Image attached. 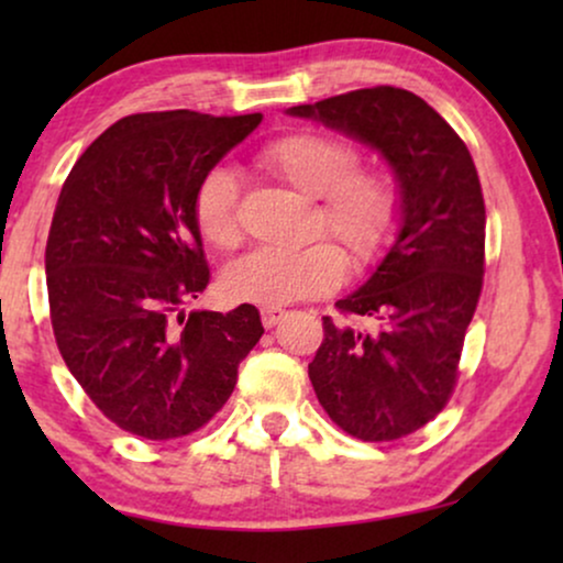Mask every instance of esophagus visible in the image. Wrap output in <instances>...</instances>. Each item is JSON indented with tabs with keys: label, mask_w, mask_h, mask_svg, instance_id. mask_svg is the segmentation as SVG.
<instances>
[{
	"label": "esophagus",
	"mask_w": 563,
	"mask_h": 563,
	"mask_svg": "<svg viewBox=\"0 0 563 563\" xmlns=\"http://www.w3.org/2000/svg\"><path fill=\"white\" fill-rule=\"evenodd\" d=\"M284 318H287V310H282V307H261V322H264V328H274Z\"/></svg>",
	"instance_id": "34e87169"
}]
</instances>
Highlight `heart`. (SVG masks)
I'll return each mask as SVG.
<instances>
[{
    "instance_id": "heart-1",
    "label": "heart",
    "mask_w": 563,
    "mask_h": 563,
    "mask_svg": "<svg viewBox=\"0 0 563 563\" xmlns=\"http://www.w3.org/2000/svg\"><path fill=\"white\" fill-rule=\"evenodd\" d=\"M268 172L318 199V233L333 235L353 266L376 264L395 241L402 197L395 176L361 172V156L349 141L322 133L284 135L261 151ZM238 176L230 168H212L195 195L197 228L214 249H235L243 238L238 214ZM345 261L325 241L302 249H256L225 268L228 295L264 307H282L318 297L343 279Z\"/></svg>"
}]
</instances>
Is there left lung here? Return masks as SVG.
I'll return each instance as SVG.
<instances>
[{
    "mask_svg": "<svg viewBox=\"0 0 563 563\" xmlns=\"http://www.w3.org/2000/svg\"><path fill=\"white\" fill-rule=\"evenodd\" d=\"M287 114L368 145L395 174L402 197L395 241L372 276L335 302L345 314L376 320V330L322 318L325 341L310 382L345 433L397 441L449 402L479 302L487 214L472 153L407 89H356Z\"/></svg>",
    "mask_w": 563,
    "mask_h": 563,
    "instance_id": "obj_1",
    "label": "left lung"
}]
</instances>
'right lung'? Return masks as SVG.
<instances>
[{
  "label": "right lung",
  "mask_w": 563,
  "mask_h": 563,
  "mask_svg": "<svg viewBox=\"0 0 563 563\" xmlns=\"http://www.w3.org/2000/svg\"><path fill=\"white\" fill-rule=\"evenodd\" d=\"M264 114H130L84 151L53 212L45 274L68 372L128 433L202 428L264 335L253 305L184 310L210 284L195 218L199 181Z\"/></svg>",
  "instance_id": "1"
}]
</instances>
